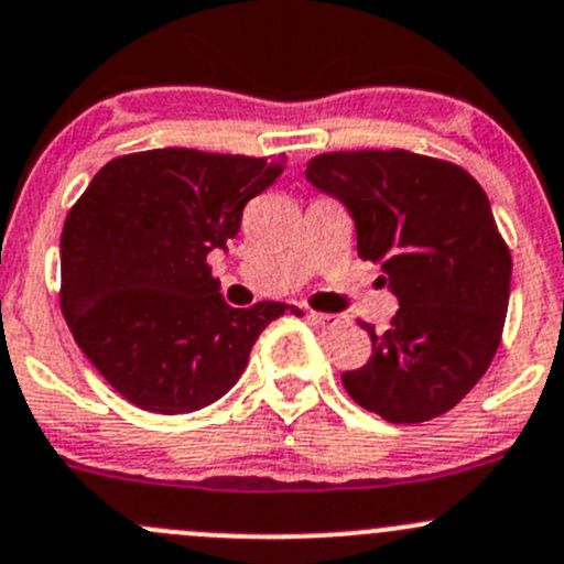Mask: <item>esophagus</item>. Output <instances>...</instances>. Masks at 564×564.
I'll list each match as a JSON object with an SVG mask.
<instances>
[{
  "label": "esophagus",
  "mask_w": 564,
  "mask_h": 564,
  "mask_svg": "<svg viewBox=\"0 0 564 564\" xmlns=\"http://www.w3.org/2000/svg\"><path fill=\"white\" fill-rule=\"evenodd\" d=\"M308 318L314 324H318V327H338L340 324V318L338 316H333V314H316V311H308Z\"/></svg>",
  "instance_id": "obj_1"
}]
</instances>
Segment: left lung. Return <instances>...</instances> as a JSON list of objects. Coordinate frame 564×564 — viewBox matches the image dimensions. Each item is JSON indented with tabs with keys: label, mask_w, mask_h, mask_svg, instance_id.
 I'll return each mask as SVG.
<instances>
[{
	"label": "left lung",
	"mask_w": 564,
	"mask_h": 564,
	"mask_svg": "<svg viewBox=\"0 0 564 564\" xmlns=\"http://www.w3.org/2000/svg\"><path fill=\"white\" fill-rule=\"evenodd\" d=\"M305 180L338 198L357 253L382 264L398 311L371 335V360L340 377L388 423L453 409L491 366L510 300V250L486 191L456 163L406 150L324 152Z\"/></svg>",
	"instance_id": "obj_1"
}]
</instances>
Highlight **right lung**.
I'll use <instances>...</instances> for the list:
<instances>
[{"label":"right lung","instance_id":"add662e5","mask_svg":"<svg viewBox=\"0 0 564 564\" xmlns=\"http://www.w3.org/2000/svg\"><path fill=\"white\" fill-rule=\"evenodd\" d=\"M283 158L166 147L108 161L62 229L59 305L78 349L124 401L158 414L209 406L237 384L286 303L231 308L207 253Z\"/></svg>","mask_w":564,"mask_h":564}]
</instances>
